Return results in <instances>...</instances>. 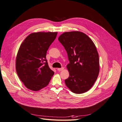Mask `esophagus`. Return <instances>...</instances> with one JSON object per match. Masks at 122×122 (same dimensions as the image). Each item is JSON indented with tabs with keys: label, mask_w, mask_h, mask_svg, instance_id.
I'll use <instances>...</instances> for the list:
<instances>
[{
	"label": "esophagus",
	"mask_w": 122,
	"mask_h": 122,
	"mask_svg": "<svg viewBox=\"0 0 122 122\" xmlns=\"http://www.w3.org/2000/svg\"><path fill=\"white\" fill-rule=\"evenodd\" d=\"M63 69H64V67H62V68H60L57 69L58 71H62V70H63Z\"/></svg>",
	"instance_id": "34e87169"
}]
</instances>
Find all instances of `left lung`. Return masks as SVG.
<instances>
[{
	"instance_id": "8db88e82",
	"label": "left lung",
	"mask_w": 122,
	"mask_h": 122,
	"mask_svg": "<svg viewBox=\"0 0 122 122\" xmlns=\"http://www.w3.org/2000/svg\"><path fill=\"white\" fill-rule=\"evenodd\" d=\"M58 40L67 53L69 76L65 83L74 93H84L92 88L99 72V55L90 38L80 31L66 32Z\"/></svg>"
}]
</instances>
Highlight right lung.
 Segmentation results:
<instances>
[{"mask_svg":"<svg viewBox=\"0 0 122 122\" xmlns=\"http://www.w3.org/2000/svg\"><path fill=\"white\" fill-rule=\"evenodd\" d=\"M57 32H34L29 34L20 46L15 69L20 79L28 89L38 91L48 86L54 72L46 59L49 46Z\"/></svg>","mask_w":122,"mask_h":122,"instance_id":"add662e5","label":"right lung"}]
</instances>
